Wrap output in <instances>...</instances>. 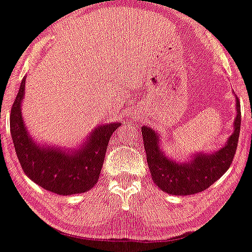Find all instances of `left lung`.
<instances>
[{
	"instance_id": "8db88e82",
	"label": "left lung",
	"mask_w": 252,
	"mask_h": 252,
	"mask_svg": "<svg viewBox=\"0 0 252 252\" xmlns=\"http://www.w3.org/2000/svg\"><path fill=\"white\" fill-rule=\"evenodd\" d=\"M236 118L232 135L226 143L215 153H202L189 156V161L179 162L168 158L161 149V138L158 131L148 126L142 130L147 162L153 181L163 192L173 195H190L209 189L221 178L235 158L241 130V105L236 96Z\"/></svg>"
}]
</instances>
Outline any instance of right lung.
Segmentation results:
<instances>
[{
    "label": "right lung",
    "instance_id": "1",
    "mask_svg": "<svg viewBox=\"0 0 252 252\" xmlns=\"http://www.w3.org/2000/svg\"><path fill=\"white\" fill-rule=\"evenodd\" d=\"M26 77L10 112V135L25 174L46 190L59 195L88 192L97 184L106 148L118 122L92 129L77 148L40 143L32 137L22 117Z\"/></svg>",
    "mask_w": 252,
    "mask_h": 252
}]
</instances>
